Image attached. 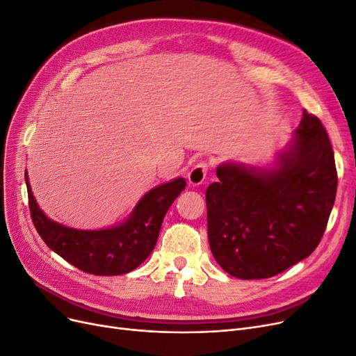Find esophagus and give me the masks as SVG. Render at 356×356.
Wrapping results in <instances>:
<instances>
[{
  "label": "esophagus",
  "mask_w": 356,
  "mask_h": 356,
  "mask_svg": "<svg viewBox=\"0 0 356 356\" xmlns=\"http://www.w3.org/2000/svg\"><path fill=\"white\" fill-rule=\"evenodd\" d=\"M207 173H208V164L201 161L196 164L188 175V180L192 186H200L202 185V183L205 181V177H207Z\"/></svg>",
  "instance_id": "34e87169"
}]
</instances>
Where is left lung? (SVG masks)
Wrapping results in <instances>:
<instances>
[{"mask_svg": "<svg viewBox=\"0 0 356 356\" xmlns=\"http://www.w3.org/2000/svg\"><path fill=\"white\" fill-rule=\"evenodd\" d=\"M205 193L208 241L218 266L268 279L318 246L336 200L334 152L318 117L304 110L270 168L222 163Z\"/></svg>", "mask_w": 356, "mask_h": 356, "instance_id": "1", "label": "left lung"}]
</instances>
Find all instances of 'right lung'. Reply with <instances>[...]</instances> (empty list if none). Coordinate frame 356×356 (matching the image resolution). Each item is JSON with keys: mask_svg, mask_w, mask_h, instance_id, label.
Masks as SVG:
<instances>
[{"mask_svg": "<svg viewBox=\"0 0 356 356\" xmlns=\"http://www.w3.org/2000/svg\"><path fill=\"white\" fill-rule=\"evenodd\" d=\"M33 226L49 249L76 268L95 275H118L138 268L149 257L170 205L186 188L183 177L151 189L122 225L77 230L49 220L38 207L24 171Z\"/></svg>", "mask_w": 356, "mask_h": 356, "instance_id": "add662e5", "label": "right lung"}]
</instances>
